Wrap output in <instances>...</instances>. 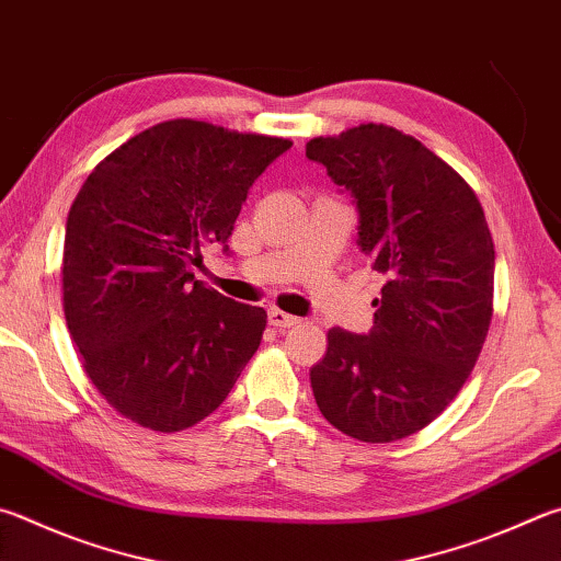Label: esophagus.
I'll return each instance as SVG.
<instances>
[{"label":"esophagus","instance_id":"1","mask_svg":"<svg viewBox=\"0 0 561 561\" xmlns=\"http://www.w3.org/2000/svg\"><path fill=\"white\" fill-rule=\"evenodd\" d=\"M267 319L272 325H277V329H291V325H297L301 321V319H297V316H291L282 309H270Z\"/></svg>","mask_w":561,"mask_h":561}]
</instances>
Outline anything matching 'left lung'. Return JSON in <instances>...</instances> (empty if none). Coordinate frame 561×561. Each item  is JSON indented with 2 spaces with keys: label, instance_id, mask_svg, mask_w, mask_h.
<instances>
[{
  "label": "left lung",
  "instance_id": "8db88e82",
  "mask_svg": "<svg viewBox=\"0 0 561 561\" xmlns=\"http://www.w3.org/2000/svg\"><path fill=\"white\" fill-rule=\"evenodd\" d=\"M307 157L351 191L358 242L385 277L368 335H325L311 368L316 404L351 439H404L449 407L491 329L495 250L481 201L444 159L390 125L313 137Z\"/></svg>",
  "mask_w": 561,
  "mask_h": 561
}]
</instances>
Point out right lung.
<instances>
[{
    "label": "right lung",
    "instance_id": "obj_1",
    "mask_svg": "<svg viewBox=\"0 0 561 561\" xmlns=\"http://www.w3.org/2000/svg\"><path fill=\"white\" fill-rule=\"evenodd\" d=\"M289 139L203 119L139 131L90 171L70 206L64 313L83 370L125 420L183 432L226 402L267 313L193 279Z\"/></svg>",
    "mask_w": 561,
    "mask_h": 561
}]
</instances>
